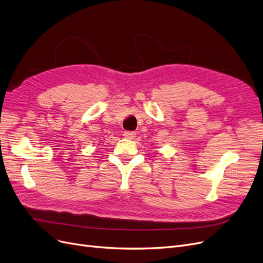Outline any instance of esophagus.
Returning <instances> with one entry per match:
<instances>
[{"mask_svg":"<svg viewBox=\"0 0 263 263\" xmlns=\"http://www.w3.org/2000/svg\"><path fill=\"white\" fill-rule=\"evenodd\" d=\"M135 135H137V133L133 132V131H125V132H123V137H124L125 139L132 140V139L135 138Z\"/></svg>","mask_w":263,"mask_h":263,"instance_id":"1","label":"esophagus"}]
</instances>
